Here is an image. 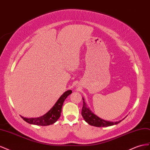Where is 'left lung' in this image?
Segmentation results:
<instances>
[{"mask_svg": "<svg viewBox=\"0 0 150 150\" xmlns=\"http://www.w3.org/2000/svg\"><path fill=\"white\" fill-rule=\"evenodd\" d=\"M82 99H83V107L82 109V115L83 117L84 120L88 124H89L90 125L96 126V127H108V126L117 125V124L119 123L122 121L121 120L116 122H111V121H108L104 120V119L99 117L97 115L94 114L92 111L89 109L88 108H87V105L84 101L83 98H82Z\"/></svg>", "mask_w": 150, "mask_h": 150, "instance_id": "obj_1", "label": "left lung"}]
</instances>
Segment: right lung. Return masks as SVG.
<instances>
[{
  "label": "right lung",
  "mask_w": 150,
  "mask_h": 150,
  "mask_svg": "<svg viewBox=\"0 0 150 150\" xmlns=\"http://www.w3.org/2000/svg\"><path fill=\"white\" fill-rule=\"evenodd\" d=\"M71 93L72 91L71 90H68V91L64 92L63 95L59 98L53 108L48 112L41 117L36 118H26L21 116V117L25 122L31 124V125L38 126H49L50 125H53V123L57 122L59 117H60L63 102L66 99V98Z\"/></svg>",
  "instance_id": "add662e5"
}]
</instances>
